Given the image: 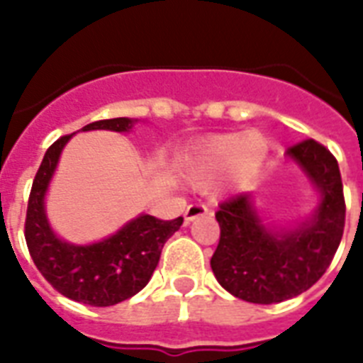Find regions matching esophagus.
<instances>
[{"label": "esophagus", "instance_id": "1", "mask_svg": "<svg viewBox=\"0 0 363 363\" xmlns=\"http://www.w3.org/2000/svg\"><path fill=\"white\" fill-rule=\"evenodd\" d=\"M205 215H209V209H207V205L192 203V205H188L186 211H184V220L192 222L194 218H198V216H205Z\"/></svg>", "mask_w": 363, "mask_h": 363}]
</instances>
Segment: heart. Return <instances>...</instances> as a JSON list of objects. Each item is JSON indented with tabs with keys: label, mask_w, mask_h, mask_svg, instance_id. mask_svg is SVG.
<instances>
[{
	"label": "heart",
	"mask_w": 363,
	"mask_h": 363,
	"mask_svg": "<svg viewBox=\"0 0 363 363\" xmlns=\"http://www.w3.org/2000/svg\"><path fill=\"white\" fill-rule=\"evenodd\" d=\"M269 152V141L259 131H228L199 143L188 160V177L199 188L226 169L239 179L254 175Z\"/></svg>",
	"instance_id": "1"
}]
</instances>
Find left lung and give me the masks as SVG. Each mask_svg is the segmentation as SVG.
Masks as SVG:
<instances>
[{"label":"left lung","instance_id":"1","mask_svg":"<svg viewBox=\"0 0 363 363\" xmlns=\"http://www.w3.org/2000/svg\"><path fill=\"white\" fill-rule=\"evenodd\" d=\"M286 154L320 188L315 218L298 230L273 233L259 222L248 194L220 203V241L211 267L216 281L250 303H279L309 290L332 264L345 230V196L337 160L315 139L296 143Z\"/></svg>","mask_w":363,"mask_h":363}]
</instances>
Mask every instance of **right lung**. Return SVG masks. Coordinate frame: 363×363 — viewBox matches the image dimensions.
Instances as JSON below:
<instances>
[{
    "mask_svg": "<svg viewBox=\"0 0 363 363\" xmlns=\"http://www.w3.org/2000/svg\"><path fill=\"white\" fill-rule=\"evenodd\" d=\"M131 124L130 118H109L92 122L82 130L128 131ZM69 137L54 141L37 169L26 211V245L35 267L54 290L73 301L109 307L147 286L165 241L182 226V216L160 220L156 216L141 215L109 239L86 247L60 241L48 226L43 199L60 152Z\"/></svg>",
    "mask_w": 363,
    "mask_h": 363,
    "instance_id": "obj_1",
    "label": "right lung"
}]
</instances>
